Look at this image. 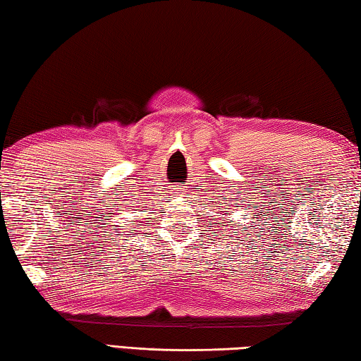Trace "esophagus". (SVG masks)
Wrapping results in <instances>:
<instances>
[{
	"mask_svg": "<svg viewBox=\"0 0 361 361\" xmlns=\"http://www.w3.org/2000/svg\"><path fill=\"white\" fill-rule=\"evenodd\" d=\"M172 194H173V195H176V197H181V195L185 194V191H183V188L176 186V188H172Z\"/></svg>",
	"mask_w": 361,
	"mask_h": 361,
	"instance_id": "34e87169",
	"label": "esophagus"
}]
</instances>
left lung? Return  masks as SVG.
Masks as SVG:
<instances>
[{"instance_id":"obj_1","label":"left lung","mask_w":361,"mask_h":361,"mask_svg":"<svg viewBox=\"0 0 361 361\" xmlns=\"http://www.w3.org/2000/svg\"><path fill=\"white\" fill-rule=\"evenodd\" d=\"M240 202L243 204V200H240ZM239 205V207H245V205ZM228 207H232V202H231V200H229V205ZM231 210V209H229ZM247 210V213H245V216H248V215H252V219H256V221H259V218H258V215H253V213L252 212H248V209H245ZM229 223H232V221H229ZM252 223H255V221H252ZM213 224H219V223H213ZM224 226V228L226 229H228V224H223ZM239 226H242V224H239ZM255 229V228H253ZM247 235H250V234H247ZM237 239H239V237H237Z\"/></svg>"}]
</instances>
